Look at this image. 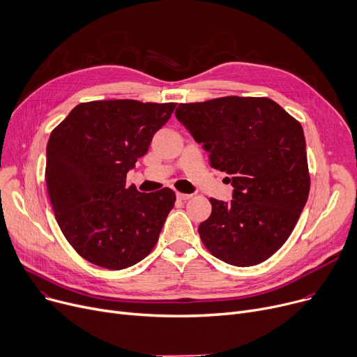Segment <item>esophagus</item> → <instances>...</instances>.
I'll use <instances>...</instances> for the list:
<instances>
[{
    "instance_id": "obj_1",
    "label": "esophagus",
    "mask_w": 357,
    "mask_h": 357,
    "mask_svg": "<svg viewBox=\"0 0 357 357\" xmlns=\"http://www.w3.org/2000/svg\"><path fill=\"white\" fill-rule=\"evenodd\" d=\"M192 197H193V195H187V193L177 192V199L178 200H188V199H192Z\"/></svg>"
}]
</instances>
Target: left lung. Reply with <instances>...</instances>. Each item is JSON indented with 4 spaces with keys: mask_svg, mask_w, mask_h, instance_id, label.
<instances>
[{
    "mask_svg": "<svg viewBox=\"0 0 357 357\" xmlns=\"http://www.w3.org/2000/svg\"><path fill=\"white\" fill-rule=\"evenodd\" d=\"M176 116L234 185L230 203L211 199L202 242L230 265L264 262L289 238L308 199L301 123L272 99L250 96L180 103Z\"/></svg>",
    "mask_w": 357,
    "mask_h": 357,
    "instance_id": "obj_1",
    "label": "left lung"
}]
</instances>
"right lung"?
Returning a JSON list of instances; mask_svg holds the SVG:
<instances>
[{
    "label": "right lung",
    "instance_id": "add662e5",
    "mask_svg": "<svg viewBox=\"0 0 357 357\" xmlns=\"http://www.w3.org/2000/svg\"><path fill=\"white\" fill-rule=\"evenodd\" d=\"M174 102L79 103L52 131L46 185L59 227L76 252L102 268L135 265L155 246L174 207L169 187L139 193L127 173L170 119Z\"/></svg>",
    "mask_w": 357,
    "mask_h": 357
}]
</instances>
